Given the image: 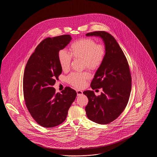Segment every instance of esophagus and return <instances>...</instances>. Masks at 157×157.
I'll list each match as a JSON object with an SVG mask.
<instances>
[{
  "label": "esophagus",
  "instance_id": "1",
  "mask_svg": "<svg viewBox=\"0 0 157 157\" xmlns=\"http://www.w3.org/2000/svg\"><path fill=\"white\" fill-rule=\"evenodd\" d=\"M76 92H77V95L78 96H81V95H83V92L81 90H77Z\"/></svg>",
  "mask_w": 157,
  "mask_h": 157
}]
</instances>
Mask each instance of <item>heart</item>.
<instances>
[{
	"instance_id": "1",
	"label": "heart",
	"mask_w": 157,
	"mask_h": 157,
	"mask_svg": "<svg viewBox=\"0 0 157 157\" xmlns=\"http://www.w3.org/2000/svg\"><path fill=\"white\" fill-rule=\"evenodd\" d=\"M70 53L61 49L58 52V58L60 66L63 71H67L72 61V57L82 59L83 67L90 71H96L102 65L106 55L104 45L98 44L93 39L85 38L76 40L69 46ZM88 72L71 73L67 76V81L76 88L83 87L86 80L90 78Z\"/></svg>"
}]
</instances>
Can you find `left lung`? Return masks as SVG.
<instances>
[{"label": "left lung", "mask_w": 157, "mask_h": 157, "mask_svg": "<svg viewBox=\"0 0 157 157\" xmlns=\"http://www.w3.org/2000/svg\"><path fill=\"white\" fill-rule=\"evenodd\" d=\"M86 36L101 37L106 49L104 60L90 83L92 90L102 88L103 92L99 96L93 90L83 92L89 101L85 107L86 116L97 124H108L120 116L128 102L132 81L129 67L120 45L111 34L96 31Z\"/></svg>", "instance_id": "left-lung-1"}]
</instances>
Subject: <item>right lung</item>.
Wrapping results in <instances>:
<instances>
[{
  "instance_id": "1",
  "label": "right lung",
  "mask_w": 157,
  "mask_h": 157,
  "mask_svg": "<svg viewBox=\"0 0 157 157\" xmlns=\"http://www.w3.org/2000/svg\"><path fill=\"white\" fill-rule=\"evenodd\" d=\"M71 39L69 35L46 38L37 45L25 67L23 79L25 104L40 126L52 128L62 124L76 97V92L70 87L61 94H56L53 87L62 71L58 53Z\"/></svg>"
}]
</instances>
